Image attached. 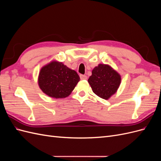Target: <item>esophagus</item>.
Masks as SVG:
<instances>
[{
    "mask_svg": "<svg viewBox=\"0 0 161 161\" xmlns=\"http://www.w3.org/2000/svg\"><path fill=\"white\" fill-rule=\"evenodd\" d=\"M80 78L81 80H86L87 79V77L86 75H80Z\"/></svg>",
    "mask_w": 161,
    "mask_h": 161,
    "instance_id": "esophagus-1",
    "label": "esophagus"
}]
</instances>
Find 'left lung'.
<instances>
[{
  "instance_id": "8db88e82",
  "label": "left lung",
  "mask_w": 161,
  "mask_h": 161,
  "mask_svg": "<svg viewBox=\"0 0 161 161\" xmlns=\"http://www.w3.org/2000/svg\"><path fill=\"white\" fill-rule=\"evenodd\" d=\"M88 82L95 94L107 100L118 91L121 76L109 65L99 64L92 70Z\"/></svg>"
}]
</instances>
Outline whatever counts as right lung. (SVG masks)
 I'll use <instances>...</instances> for the list:
<instances>
[{"mask_svg":"<svg viewBox=\"0 0 161 161\" xmlns=\"http://www.w3.org/2000/svg\"><path fill=\"white\" fill-rule=\"evenodd\" d=\"M79 80L80 77L75 70L58 61H52L43 66L38 76L41 90L56 99L69 96Z\"/></svg>","mask_w":161,"mask_h":161,"instance_id":"obj_1","label":"right lung"}]
</instances>
